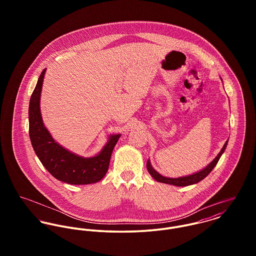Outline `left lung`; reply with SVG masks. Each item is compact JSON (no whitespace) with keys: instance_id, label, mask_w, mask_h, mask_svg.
<instances>
[{"instance_id":"obj_1","label":"left lung","mask_w":256,"mask_h":256,"mask_svg":"<svg viewBox=\"0 0 256 256\" xmlns=\"http://www.w3.org/2000/svg\"><path fill=\"white\" fill-rule=\"evenodd\" d=\"M226 145H228V140L224 143V146L222 148V150H220V152L217 154V156L207 166H205L203 170H199L197 172H194L192 174H189V176H185L178 178H170L162 176V174H160L152 166L150 160H148V162H146V170H148V174L152 176V178L154 180L158 182L166 183V184H170V185H174V186H188V185H192V184L200 182L201 180H203L213 170V168L218 164L220 156L224 154V150L226 148Z\"/></svg>"}]
</instances>
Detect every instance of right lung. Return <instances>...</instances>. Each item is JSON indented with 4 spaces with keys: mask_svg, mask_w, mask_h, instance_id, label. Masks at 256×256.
Returning <instances> with one entry per match:
<instances>
[{
    "mask_svg": "<svg viewBox=\"0 0 256 256\" xmlns=\"http://www.w3.org/2000/svg\"><path fill=\"white\" fill-rule=\"evenodd\" d=\"M45 72L46 69L40 74L30 102V137L32 148L43 166L56 180L74 185L98 182L108 170L112 150L121 134L108 136L102 150L90 158L78 156L57 143L41 116L40 96Z\"/></svg>",
    "mask_w": 256,
    "mask_h": 256,
    "instance_id": "add662e5",
    "label": "right lung"
}]
</instances>
